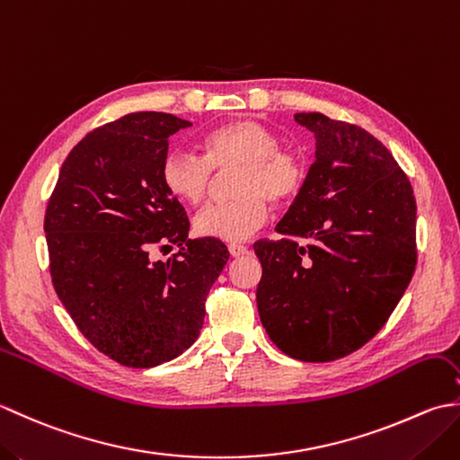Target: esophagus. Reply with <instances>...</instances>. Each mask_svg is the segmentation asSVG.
<instances>
[{
	"instance_id": "obj_1",
	"label": "esophagus",
	"mask_w": 460,
	"mask_h": 460,
	"mask_svg": "<svg viewBox=\"0 0 460 460\" xmlns=\"http://www.w3.org/2000/svg\"><path fill=\"white\" fill-rule=\"evenodd\" d=\"M229 252H231V257H241V255H245V252H247V247L241 245V243H231Z\"/></svg>"
}]
</instances>
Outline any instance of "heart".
Instances as JSON below:
<instances>
[{
  "mask_svg": "<svg viewBox=\"0 0 460 460\" xmlns=\"http://www.w3.org/2000/svg\"><path fill=\"white\" fill-rule=\"evenodd\" d=\"M205 155L175 148L165 154L162 181L175 198L199 203L215 181V170L241 168L235 175L233 201H213L198 211L193 227L198 235L219 241H245L269 219L267 199L287 203L305 183L300 155L282 150L280 138L255 120H233L205 134Z\"/></svg>",
  "mask_w": 460,
  "mask_h": 460,
  "instance_id": "1",
  "label": "heart"
}]
</instances>
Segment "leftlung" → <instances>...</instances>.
Segmentation results:
<instances>
[{
	"label": "left lung",
	"mask_w": 460,
	"mask_h": 460,
	"mask_svg": "<svg viewBox=\"0 0 460 460\" xmlns=\"http://www.w3.org/2000/svg\"><path fill=\"white\" fill-rule=\"evenodd\" d=\"M295 120L316 138V160L277 225L257 241V306L277 348L300 361L340 359L392 316L417 265V205L384 144L320 112Z\"/></svg>",
	"instance_id": "8db88e82"
}]
</instances>
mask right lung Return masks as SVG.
Listing matches in <instances>:
<instances>
[{"instance_id": "1", "label": "right lung", "mask_w": 460, "mask_h": 460, "mask_svg": "<svg viewBox=\"0 0 460 460\" xmlns=\"http://www.w3.org/2000/svg\"><path fill=\"white\" fill-rule=\"evenodd\" d=\"M190 126L132 112L89 132L47 203L57 296L83 336L126 367L160 366L198 340L205 298L229 261L219 239H188V215L162 181L168 138ZM158 244L181 251L152 261Z\"/></svg>"}]
</instances>
